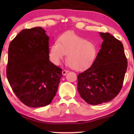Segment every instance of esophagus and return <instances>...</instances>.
<instances>
[{
  "mask_svg": "<svg viewBox=\"0 0 134 134\" xmlns=\"http://www.w3.org/2000/svg\"><path fill=\"white\" fill-rule=\"evenodd\" d=\"M69 72V70H62V75L63 76H65L67 73Z\"/></svg>",
  "mask_w": 134,
  "mask_h": 134,
  "instance_id": "34e87169",
  "label": "esophagus"
}]
</instances>
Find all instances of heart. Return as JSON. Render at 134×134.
Returning <instances> with one entry per match:
<instances>
[{
  "label": "heart",
  "mask_w": 134,
  "mask_h": 134,
  "mask_svg": "<svg viewBox=\"0 0 134 134\" xmlns=\"http://www.w3.org/2000/svg\"><path fill=\"white\" fill-rule=\"evenodd\" d=\"M98 53V47L94 43L72 33H64L49 47V58L54 65H59L67 54V62L76 70L91 67Z\"/></svg>",
  "instance_id": "b5f03b06"
}]
</instances>
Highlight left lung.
<instances>
[{"label": "left lung", "instance_id": "1", "mask_svg": "<svg viewBox=\"0 0 134 134\" xmlns=\"http://www.w3.org/2000/svg\"><path fill=\"white\" fill-rule=\"evenodd\" d=\"M100 51L90 68L77 76V90L92 105L111 101L120 91L127 68L123 44L108 33H99Z\"/></svg>", "mask_w": 134, "mask_h": 134}]
</instances>
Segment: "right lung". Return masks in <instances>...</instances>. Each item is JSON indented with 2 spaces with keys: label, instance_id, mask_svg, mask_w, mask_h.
Segmentation results:
<instances>
[{
  "label": "right lung",
  "instance_id": "1",
  "mask_svg": "<svg viewBox=\"0 0 134 134\" xmlns=\"http://www.w3.org/2000/svg\"><path fill=\"white\" fill-rule=\"evenodd\" d=\"M49 36L42 27L21 31L8 50L7 77L14 93L29 107L51 103L62 69L49 60Z\"/></svg>",
  "mask_w": 134,
  "mask_h": 134
}]
</instances>
